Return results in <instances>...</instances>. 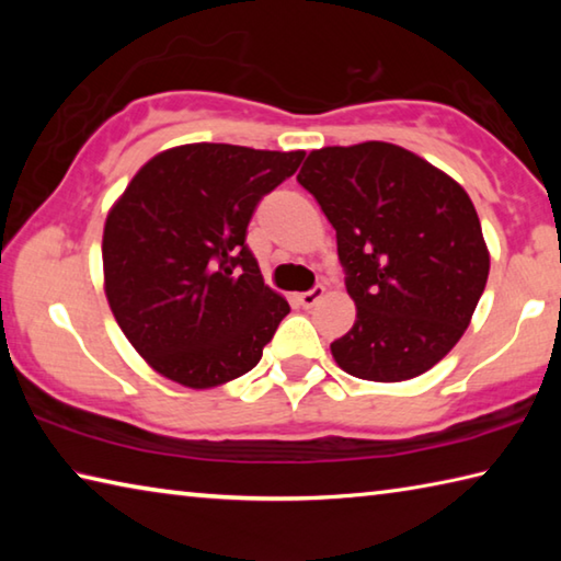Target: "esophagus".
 <instances>
[{"mask_svg": "<svg viewBox=\"0 0 561 561\" xmlns=\"http://www.w3.org/2000/svg\"><path fill=\"white\" fill-rule=\"evenodd\" d=\"M324 291H327V289L321 287V284H317L314 289H309V291H301L299 297H297V301L301 304L304 309H311V307H314V304H317L321 297H324Z\"/></svg>", "mask_w": 561, "mask_h": 561, "instance_id": "esophagus-1", "label": "esophagus"}]
</instances>
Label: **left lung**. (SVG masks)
I'll return each mask as SVG.
<instances>
[{"label": "left lung", "mask_w": 561, "mask_h": 561, "mask_svg": "<svg viewBox=\"0 0 561 561\" xmlns=\"http://www.w3.org/2000/svg\"><path fill=\"white\" fill-rule=\"evenodd\" d=\"M299 185L336 230L348 334L336 364L364 381H408L458 344L485 291L490 254L468 193L401 146L311 150Z\"/></svg>", "instance_id": "8db88e82"}]
</instances>
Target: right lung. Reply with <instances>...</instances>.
<instances>
[{
    "label": "right lung",
    "instance_id": "obj_1",
    "mask_svg": "<svg viewBox=\"0 0 561 561\" xmlns=\"http://www.w3.org/2000/svg\"><path fill=\"white\" fill-rule=\"evenodd\" d=\"M301 160L304 150L170 148L113 205L103 230L106 297L160 376L213 388L260 364L289 304L264 284L247 225Z\"/></svg>",
    "mask_w": 561,
    "mask_h": 561
}]
</instances>
